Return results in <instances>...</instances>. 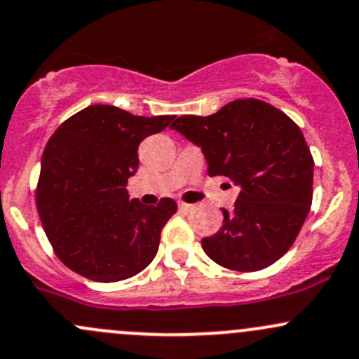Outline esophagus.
Listing matches in <instances>:
<instances>
[{
  "mask_svg": "<svg viewBox=\"0 0 359 359\" xmlns=\"http://www.w3.org/2000/svg\"><path fill=\"white\" fill-rule=\"evenodd\" d=\"M178 207H180V210H183V212H190L195 209L194 203H184V202H180Z\"/></svg>",
  "mask_w": 359,
  "mask_h": 359,
  "instance_id": "esophagus-1",
  "label": "esophagus"
}]
</instances>
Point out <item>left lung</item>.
I'll use <instances>...</instances> for the list:
<instances>
[{"label": "left lung", "mask_w": 359, "mask_h": 359, "mask_svg": "<svg viewBox=\"0 0 359 359\" xmlns=\"http://www.w3.org/2000/svg\"><path fill=\"white\" fill-rule=\"evenodd\" d=\"M202 149L210 176L240 187L233 212L202 248L222 267L255 272L291 248L310 212L313 157L291 118L258 99H238L210 116L171 125Z\"/></svg>", "instance_id": "left-lung-1"}]
</instances>
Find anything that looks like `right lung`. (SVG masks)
Instances as JSON below:
<instances>
[{
	"instance_id": "add662e5",
	"label": "right lung",
	"mask_w": 359,
	"mask_h": 359,
	"mask_svg": "<svg viewBox=\"0 0 359 359\" xmlns=\"http://www.w3.org/2000/svg\"><path fill=\"white\" fill-rule=\"evenodd\" d=\"M175 116H133L95 104L68 118L49 138L41 161L37 210L57 258L97 283L144 271L159 250L161 231L178 210L130 200L126 183L138 169V145Z\"/></svg>"
}]
</instances>
